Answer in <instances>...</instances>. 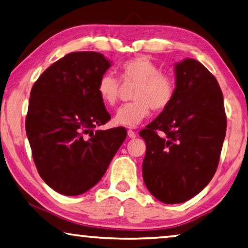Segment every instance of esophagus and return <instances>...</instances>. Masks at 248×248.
<instances>
[{
    "instance_id": "esophagus-1",
    "label": "esophagus",
    "mask_w": 248,
    "mask_h": 248,
    "mask_svg": "<svg viewBox=\"0 0 248 248\" xmlns=\"http://www.w3.org/2000/svg\"><path fill=\"white\" fill-rule=\"evenodd\" d=\"M128 136H129V138H131V139H134V138H136V132L134 131V130H128Z\"/></svg>"
}]
</instances>
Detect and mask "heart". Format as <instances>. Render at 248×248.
<instances>
[{"label":"heart","mask_w":248,"mask_h":248,"mask_svg":"<svg viewBox=\"0 0 248 248\" xmlns=\"http://www.w3.org/2000/svg\"><path fill=\"white\" fill-rule=\"evenodd\" d=\"M120 75L125 82H135L134 102L124 105L114 114L118 125L136 127L149 114L150 108L160 111L169 106L175 93V82L167 73L149 57L139 55L125 61L120 68ZM97 92L107 106H114L120 93V82L111 73H105L97 84Z\"/></svg>","instance_id":"obj_1"}]
</instances>
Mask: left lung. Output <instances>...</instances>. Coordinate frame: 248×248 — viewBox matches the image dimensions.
Masks as SVG:
<instances>
[{
    "label": "left lung",
    "mask_w": 248,
    "mask_h": 248,
    "mask_svg": "<svg viewBox=\"0 0 248 248\" xmlns=\"http://www.w3.org/2000/svg\"><path fill=\"white\" fill-rule=\"evenodd\" d=\"M171 102L139 135L146 141L142 177L151 195L179 204L215 175L226 135L224 98L216 78L194 59L175 64Z\"/></svg>",
    "instance_id": "obj_1"
}]
</instances>
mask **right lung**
<instances>
[{"label":"right lung","mask_w":248,"mask_h":248,"mask_svg":"<svg viewBox=\"0 0 248 248\" xmlns=\"http://www.w3.org/2000/svg\"><path fill=\"white\" fill-rule=\"evenodd\" d=\"M110 66L99 52H72L32 87L25 130L39 175L59 194L81 195L98 184L127 137L123 127L93 131L111 118L97 92Z\"/></svg>","instance_id":"add662e5"}]
</instances>
